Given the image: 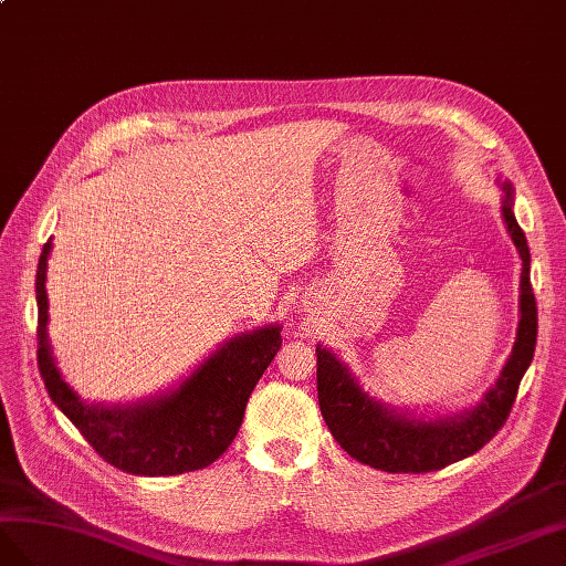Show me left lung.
<instances>
[{"mask_svg": "<svg viewBox=\"0 0 566 566\" xmlns=\"http://www.w3.org/2000/svg\"><path fill=\"white\" fill-rule=\"evenodd\" d=\"M503 189V220L512 244L522 258L520 327L505 367L476 406L450 415L400 412L369 396L336 355L317 344V398L319 412L350 458L381 472H433L446 464L474 455L505 424L516 389L534 360L538 313L531 289V253L526 237L514 218V187L497 180Z\"/></svg>", "mask_w": 566, "mask_h": 566, "instance_id": "1", "label": "left lung"}]
</instances>
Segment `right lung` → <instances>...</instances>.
Returning a JSON list of instances; mask_svg holds the SVG:
<instances>
[{
	"label": "right lung",
	"mask_w": 566,
	"mask_h": 566,
	"mask_svg": "<svg viewBox=\"0 0 566 566\" xmlns=\"http://www.w3.org/2000/svg\"><path fill=\"white\" fill-rule=\"evenodd\" d=\"M46 241L35 277L38 365L44 389L87 443L108 464L137 476H172L216 462L244 419L258 379L282 346V327L265 325L241 332L218 346L189 377L172 389L125 406H104L80 398L61 377L52 353L50 301H46Z\"/></svg>",
	"instance_id": "obj_1"
}]
</instances>
